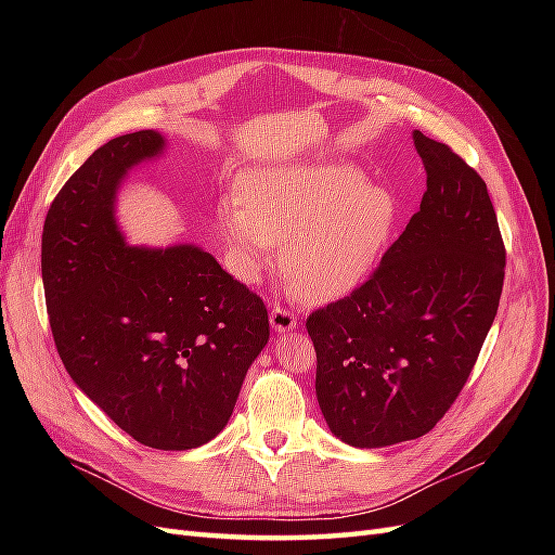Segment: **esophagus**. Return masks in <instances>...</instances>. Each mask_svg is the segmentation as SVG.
<instances>
[{"instance_id":"34e87169","label":"esophagus","mask_w":555,"mask_h":555,"mask_svg":"<svg viewBox=\"0 0 555 555\" xmlns=\"http://www.w3.org/2000/svg\"><path fill=\"white\" fill-rule=\"evenodd\" d=\"M271 326L278 331V333H284L289 328H296V312L287 306H273L271 310Z\"/></svg>"}]
</instances>
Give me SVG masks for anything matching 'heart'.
Instances as JSON below:
<instances>
[{
	"mask_svg": "<svg viewBox=\"0 0 555 555\" xmlns=\"http://www.w3.org/2000/svg\"><path fill=\"white\" fill-rule=\"evenodd\" d=\"M396 196L367 184L354 164L271 166L249 173L243 194L217 206V231L231 271L255 282L287 241L282 268L300 298L312 304L357 289L391 236Z\"/></svg>",
	"mask_w": 555,
	"mask_h": 555,
	"instance_id": "heart-1",
	"label": "heart"
}]
</instances>
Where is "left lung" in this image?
Masks as SVG:
<instances>
[{
	"label": "left lung",
	"instance_id": "8db88e82",
	"mask_svg": "<svg viewBox=\"0 0 555 555\" xmlns=\"http://www.w3.org/2000/svg\"><path fill=\"white\" fill-rule=\"evenodd\" d=\"M426 194L379 266L308 317L317 400L335 438L375 449L416 440L459 398L495 319L505 243L481 176L414 131Z\"/></svg>",
	"mask_w": 555,
	"mask_h": 555
}]
</instances>
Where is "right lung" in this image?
<instances>
[{
    "mask_svg": "<svg viewBox=\"0 0 555 555\" xmlns=\"http://www.w3.org/2000/svg\"><path fill=\"white\" fill-rule=\"evenodd\" d=\"M162 150L153 129L94 150L48 208L41 275L57 354L78 389L137 442L184 451L227 426L271 326L263 300L208 251L125 245L115 192Z\"/></svg>",
    "mask_w": 555,
    "mask_h": 555,
    "instance_id": "obj_1",
    "label": "right lung"
}]
</instances>
